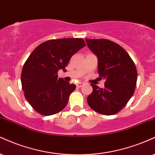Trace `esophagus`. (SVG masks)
I'll use <instances>...</instances> for the list:
<instances>
[{"mask_svg":"<svg viewBox=\"0 0 155 155\" xmlns=\"http://www.w3.org/2000/svg\"><path fill=\"white\" fill-rule=\"evenodd\" d=\"M83 85H84V83H82V82H80V83H76V86H77L78 88H81V87L83 86Z\"/></svg>","mask_w":155,"mask_h":155,"instance_id":"1","label":"esophagus"}]
</instances>
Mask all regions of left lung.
Segmentation results:
<instances>
[{
	"label": "left lung",
	"instance_id": "8db88e82",
	"mask_svg": "<svg viewBox=\"0 0 155 155\" xmlns=\"http://www.w3.org/2000/svg\"><path fill=\"white\" fill-rule=\"evenodd\" d=\"M98 57V72L104 79V88L91 84L93 91L87 98L91 108L104 115H112L124 107L135 91L137 70L124 48L107 39H85Z\"/></svg>",
	"mask_w": 155,
	"mask_h": 155
}]
</instances>
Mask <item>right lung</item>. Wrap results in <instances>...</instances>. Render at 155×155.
Wrapping results in <instances>:
<instances>
[{"label":"right lung","instance_id":"right-lung-1","mask_svg":"<svg viewBox=\"0 0 155 155\" xmlns=\"http://www.w3.org/2000/svg\"><path fill=\"white\" fill-rule=\"evenodd\" d=\"M85 46L82 38L49 40L31 53L24 64L21 82L27 101L36 112L52 115L67 106L76 85L58 78V71L65 72L71 57Z\"/></svg>","mask_w":155,"mask_h":155}]
</instances>
